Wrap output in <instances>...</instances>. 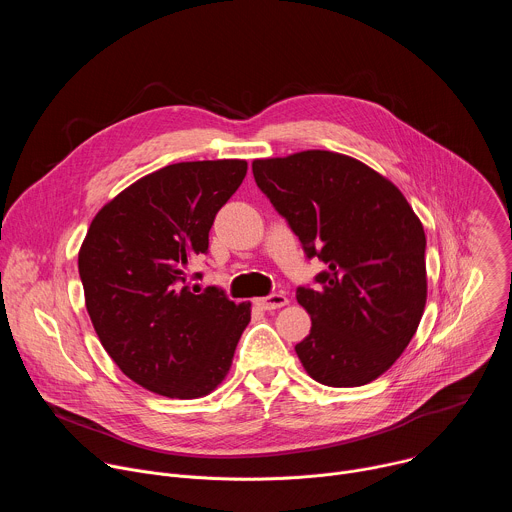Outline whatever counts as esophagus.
<instances>
[{"instance_id":"1","label":"esophagus","mask_w":512,"mask_h":512,"mask_svg":"<svg viewBox=\"0 0 512 512\" xmlns=\"http://www.w3.org/2000/svg\"><path fill=\"white\" fill-rule=\"evenodd\" d=\"M255 304H257L261 310H277V308L287 306L289 300H287L285 294H271V296H265V298L255 300Z\"/></svg>"}]
</instances>
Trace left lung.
Masks as SVG:
<instances>
[{
	"instance_id": "left-lung-1",
	"label": "left lung",
	"mask_w": 512,
	"mask_h": 512,
	"mask_svg": "<svg viewBox=\"0 0 512 512\" xmlns=\"http://www.w3.org/2000/svg\"><path fill=\"white\" fill-rule=\"evenodd\" d=\"M253 176L300 239L326 263L296 298L312 318L296 344L308 375L328 387H360L401 356L427 298L425 233L387 178L322 150L253 162Z\"/></svg>"
}]
</instances>
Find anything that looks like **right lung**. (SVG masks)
<instances>
[{
	"label": "right lung",
	"mask_w": 512,
	"mask_h": 512,
	"mask_svg": "<svg viewBox=\"0 0 512 512\" xmlns=\"http://www.w3.org/2000/svg\"><path fill=\"white\" fill-rule=\"evenodd\" d=\"M245 174V160L172 164L93 218L79 253L87 312L103 348L143 389L196 399L231 369L251 304L216 285L190 289L188 263L208 253L214 216Z\"/></svg>",
	"instance_id": "obj_1"
}]
</instances>
